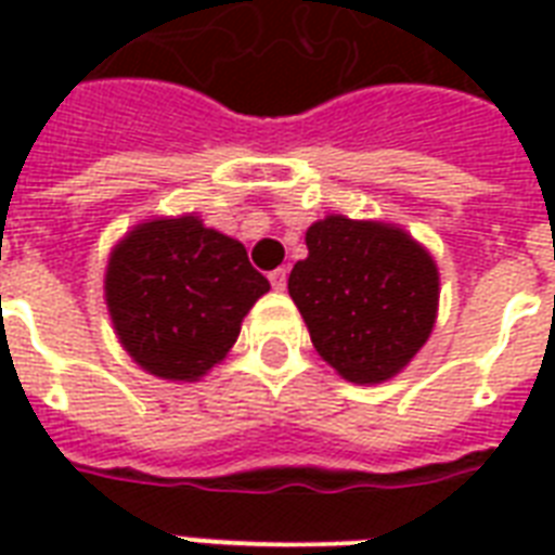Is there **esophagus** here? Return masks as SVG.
Segmentation results:
<instances>
[{
  "mask_svg": "<svg viewBox=\"0 0 555 555\" xmlns=\"http://www.w3.org/2000/svg\"><path fill=\"white\" fill-rule=\"evenodd\" d=\"M270 285H273V291H285V287H287V270L285 268L270 270Z\"/></svg>",
  "mask_w": 555,
  "mask_h": 555,
  "instance_id": "1",
  "label": "esophagus"
}]
</instances>
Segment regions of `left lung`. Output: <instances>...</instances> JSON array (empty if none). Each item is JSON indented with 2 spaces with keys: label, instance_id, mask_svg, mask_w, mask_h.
I'll return each mask as SVG.
<instances>
[{
  "label": "left lung",
  "instance_id": "1",
  "mask_svg": "<svg viewBox=\"0 0 555 555\" xmlns=\"http://www.w3.org/2000/svg\"><path fill=\"white\" fill-rule=\"evenodd\" d=\"M287 291L313 348L351 383L395 377L429 339L438 268L403 230L328 216L308 230Z\"/></svg>",
  "mask_w": 555,
  "mask_h": 555
}]
</instances>
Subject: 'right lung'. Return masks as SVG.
<instances>
[{
  "label": "right lung",
  "mask_w": 555,
  "mask_h": 555,
  "mask_svg": "<svg viewBox=\"0 0 555 555\" xmlns=\"http://www.w3.org/2000/svg\"><path fill=\"white\" fill-rule=\"evenodd\" d=\"M270 282L235 238L195 216L141 224L112 253L106 302L134 363L164 379H195L233 348L244 313Z\"/></svg>",
  "instance_id": "right-lung-1"
}]
</instances>
